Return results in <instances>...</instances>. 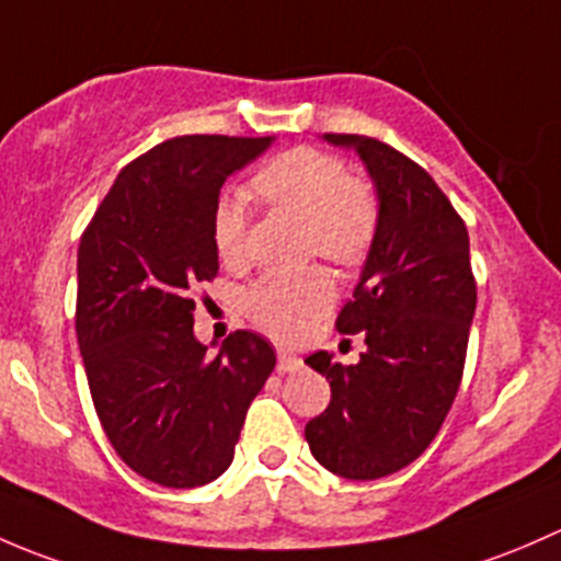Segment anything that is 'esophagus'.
<instances>
[{"label": "esophagus", "mask_w": 561, "mask_h": 561, "mask_svg": "<svg viewBox=\"0 0 561 561\" xmlns=\"http://www.w3.org/2000/svg\"><path fill=\"white\" fill-rule=\"evenodd\" d=\"M302 367V359L291 351H278V369L280 373H294V369Z\"/></svg>", "instance_id": "34e87169"}]
</instances>
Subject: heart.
Masks as SVG:
<instances>
[{"mask_svg":"<svg viewBox=\"0 0 561 561\" xmlns=\"http://www.w3.org/2000/svg\"><path fill=\"white\" fill-rule=\"evenodd\" d=\"M251 192L305 221L310 251L337 264H359L378 238L380 205L373 186L348 178L343 161L319 148H291L270 159L253 175ZM210 234L224 262L245 256L248 224L238 199L218 202ZM332 302L334 280L321 267L270 273L242 294L248 319L283 343L302 340Z\"/></svg>","mask_w":561,"mask_h":561,"instance_id":"b5f03b06","label":"heart"}]
</instances>
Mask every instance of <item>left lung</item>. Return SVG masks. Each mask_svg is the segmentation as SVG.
Segmentation results:
<instances>
[{"label":"left lung","instance_id":"obj_1","mask_svg":"<svg viewBox=\"0 0 561 561\" xmlns=\"http://www.w3.org/2000/svg\"><path fill=\"white\" fill-rule=\"evenodd\" d=\"M323 140L365 161L380 224L334 323L340 334L365 332L367 351L356 365L327 351L305 359L332 389L305 440L334 476L375 481L419 459L454 405L476 316L470 238L448 196L405 153L362 135Z\"/></svg>","mask_w":561,"mask_h":561}]
</instances>
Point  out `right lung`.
<instances>
[{
    "label": "right lung",
    "mask_w": 561,
    "mask_h": 561,
    "mask_svg": "<svg viewBox=\"0 0 561 561\" xmlns=\"http://www.w3.org/2000/svg\"><path fill=\"white\" fill-rule=\"evenodd\" d=\"M273 137H172L126 164L78 248L80 356L115 454L148 481L194 489L234 456L248 405L275 369L238 329L216 356L194 337L192 288L218 273L213 210L224 181Z\"/></svg>",
    "instance_id": "1"
}]
</instances>
